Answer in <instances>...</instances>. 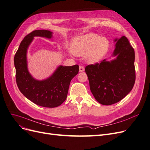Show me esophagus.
Returning <instances> with one entry per match:
<instances>
[{
    "label": "esophagus",
    "instance_id": "esophagus-1",
    "mask_svg": "<svg viewBox=\"0 0 150 150\" xmlns=\"http://www.w3.org/2000/svg\"><path fill=\"white\" fill-rule=\"evenodd\" d=\"M84 71V67L83 66H79V72H83Z\"/></svg>",
    "mask_w": 150,
    "mask_h": 150
}]
</instances>
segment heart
I'll return each instance as SVG.
<instances>
[{
    "label": "heart",
    "instance_id": "heart-1",
    "mask_svg": "<svg viewBox=\"0 0 150 150\" xmlns=\"http://www.w3.org/2000/svg\"><path fill=\"white\" fill-rule=\"evenodd\" d=\"M109 47L108 40L97 34H88L76 38L72 45V52L76 56L88 54L89 62L99 61L105 55Z\"/></svg>",
    "mask_w": 150,
    "mask_h": 150
}]
</instances>
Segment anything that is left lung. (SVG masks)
I'll use <instances>...</instances> for the list:
<instances>
[{"label": "left lung", "instance_id": "obj_1", "mask_svg": "<svg viewBox=\"0 0 150 150\" xmlns=\"http://www.w3.org/2000/svg\"><path fill=\"white\" fill-rule=\"evenodd\" d=\"M116 41L115 59L95 63L85 67L91 91L103 105L120 101L132 90L136 79L134 51L125 36Z\"/></svg>", "mask_w": 150, "mask_h": 150}]
</instances>
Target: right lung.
<instances>
[{"mask_svg": "<svg viewBox=\"0 0 150 150\" xmlns=\"http://www.w3.org/2000/svg\"><path fill=\"white\" fill-rule=\"evenodd\" d=\"M52 33L35 30L22 40L14 56L16 79L20 91L35 104L46 108L60 106L67 98L71 79L78 74L79 66H60L49 78L38 81L29 74L27 65V50L35 36L51 39Z\"/></svg>", "mask_w": 150, "mask_h": 150, "instance_id": "obj_1", "label": "right lung"}]
</instances>
